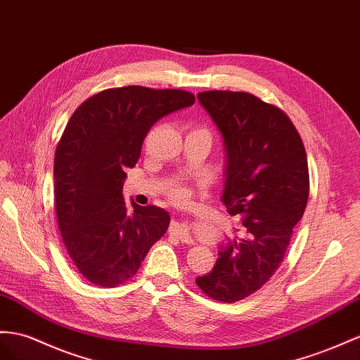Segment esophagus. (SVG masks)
Listing matches in <instances>:
<instances>
[{
    "label": "esophagus",
    "mask_w": 360,
    "mask_h": 360,
    "mask_svg": "<svg viewBox=\"0 0 360 360\" xmlns=\"http://www.w3.org/2000/svg\"><path fill=\"white\" fill-rule=\"evenodd\" d=\"M170 234L176 236L181 242L188 243L191 242L190 231H188V225L186 220H173V224L170 226Z\"/></svg>",
    "instance_id": "34e87169"
}]
</instances>
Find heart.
I'll return each mask as SVG.
<instances>
[{
    "mask_svg": "<svg viewBox=\"0 0 360 360\" xmlns=\"http://www.w3.org/2000/svg\"><path fill=\"white\" fill-rule=\"evenodd\" d=\"M200 131H205V129H200ZM187 191L184 190V188H178V190H174L173 191V198L176 199V200H179V202H182V200H186L187 199Z\"/></svg>",
    "mask_w": 360,
    "mask_h": 360,
    "instance_id": "1",
    "label": "heart"
}]
</instances>
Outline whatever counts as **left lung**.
Here are the masks:
<instances>
[{
	"label": "left lung",
	"instance_id": "8db88e82",
	"mask_svg": "<svg viewBox=\"0 0 360 360\" xmlns=\"http://www.w3.org/2000/svg\"><path fill=\"white\" fill-rule=\"evenodd\" d=\"M199 103L213 120L225 147L222 202L240 216L243 238L219 245V259L196 284L210 298L240 301L278 269L309 199L306 149L281 109L248 92L205 91Z\"/></svg>",
	"mask_w": 360,
	"mask_h": 360
}]
</instances>
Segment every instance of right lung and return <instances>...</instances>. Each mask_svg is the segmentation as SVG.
<instances>
[{
	"label": "right lung",
	"mask_w": 360,
	"mask_h": 360,
	"mask_svg": "<svg viewBox=\"0 0 360 360\" xmlns=\"http://www.w3.org/2000/svg\"><path fill=\"white\" fill-rule=\"evenodd\" d=\"M193 103L187 91L124 86L89 97L71 115L54 155V199L63 245L92 284L127 281L167 231V211L134 200L131 210L123 184L150 127Z\"/></svg>",
	"instance_id": "add662e5"
}]
</instances>
